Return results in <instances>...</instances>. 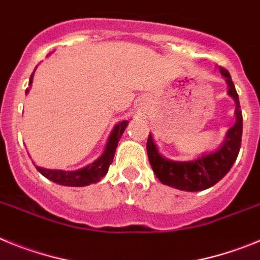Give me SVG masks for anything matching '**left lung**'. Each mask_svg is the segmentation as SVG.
<instances>
[{"mask_svg": "<svg viewBox=\"0 0 260 260\" xmlns=\"http://www.w3.org/2000/svg\"><path fill=\"white\" fill-rule=\"evenodd\" d=\"M220 73L228 84V95L236 103V122L229 128L225 139L215 151L202 153L187 161H174L158 152L152 135H148L147 153L148 160L160 182L182 191H202L210 189L231 171L237 158L242 139V112L237 91L228 70L220 68Z\"/></svg>", "mask_w": 260, "mask_h": 260, "instance_id": "left-lung-1", "label": "left lung"}]
</instances>
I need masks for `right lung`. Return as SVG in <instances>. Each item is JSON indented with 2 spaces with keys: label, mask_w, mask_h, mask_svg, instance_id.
I'll list each match as a JSON object with an SVG mask.
<instances>
[{
  "label": "right lung",
  "mask_w": 260,
  "mask_h": 260,
  "mask_svg": "<svg viewBox=\"0 0 260 260\" xmlns=\"http://www.w3.org/2000/svg\"><path fill=\"white\" fill-rule=\"evenodd\" d=\"M35 73V71H34ZM34 73L29 78V86L32 84L34 79ZM29 88L26 89V95L28 93ZM128 125V119H123L121 122L117 123L110 133L108 138L107 146L102 155L96 158L95 161L89 162L88 165L83 168H79L77 171H62V169H47V168H41L35 165L36 169L40 172L45 178L53 181L54 183H58L62 186H71V187H83L88 186L91 183H96L102 180L103 177L108 173L109 165L112 164L116 153L117 144L118 141L122 137L125 128Z\"/></svg>",
  "instance_id": "obj_1"
}]
</instances>
